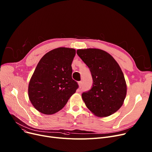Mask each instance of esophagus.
I'll return each mask as SVG.
<instances>
[{
  "label": "esophagus",
  "mask_w": 152,
  "mask_h": 152,
  "mask_svg": "<svg viewBox=\"0 0 152 152\" xmlns=\"http://www.w3.org/2000/svg\"><path fill=\"white\" fill-rule=\"evenodd\" d=\"M78 85H79V88H81L82 86H83V83H82V81L78 82Z\"/></svg>",
  "instance_id": "esophagus-1"
}]
</instances>
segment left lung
Instances as JSON below:
<instances>
[{"label":"left lung","instance_id":"1","mask_svg":"<svg viewBox=\"0 0 152 152\" xmlns=\"http://www.w3.org/2000/svg\"><path fill=\"white\" fill-rule=\"evenodd\" d=\"M77 54L89 68L92 89L83 92L86 107L95 116H110L121 107L127 93L123 71L110 54L98 49H78Z\"/></svg>","mask_w":152,"mask_h":152}]
</instances>
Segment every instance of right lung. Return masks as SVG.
Segmentation results:
<instances>
[{"label": "right lung", "instance_id": "add662e5", "mask_svg": "<svg viewBox=\"0 0 152 152\" xmlns=\"http://www.w3.org/2000/svg\"><path fill=\"white\" fill-rule=\"evenodd\" d=\"M72 48L59 47L45 53L39 61L28 86V96L39 112L52 115L61 110L78 88L72 79Z\"/></svg>", "mask_w": 152, "mask_h": 152}]
</instances>
